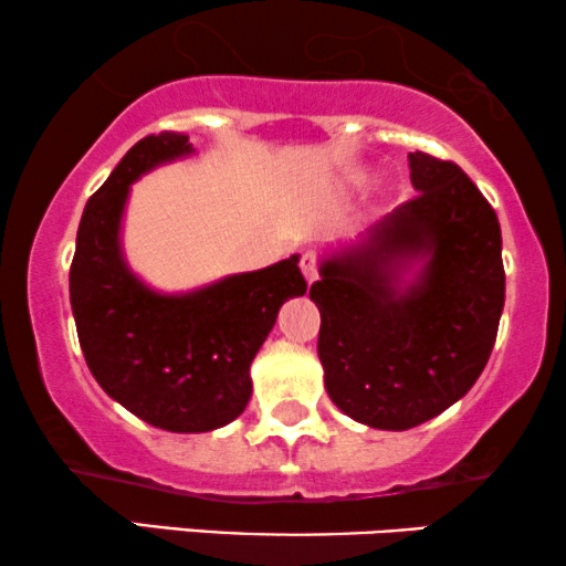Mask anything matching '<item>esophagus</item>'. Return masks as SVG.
I'll list each match as a JSON object with an SVG mask.
<instances>
[{"mask_svg": "<svg viewBox=\"0 0 566 566\" xmlns=\"http://www.w3.org/2000/svg\"><path fill=\"white\" fill-rule=\"evenodd\" d=\"M300 266H303V274H305V279L307 282H316L318 279V255L316 253H311V250H307V253H303V259H300Z\"/></svg>", "mask_w": 566, "mask_h": 566, "instance_id": "esophagus-1", "label": "esophagus"}]
</instances>
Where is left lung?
I'll return each instance as SVG.
<instances>
[{
	"mask_svg": "<svg viewBox=\"0 0 566 566\" xmlns=\"http://www.w3.org/2000/svg\"><path fill=\"white\" fill-rule=\"evenodd\" d=\"M407 161L418 196L321 261L311 287L328 397L381 431L426 423L468 395L504 311L496 211L454 161L423 151Z\"/></svg>",
	"mask_w": 566,
	"mask_h": 566,
	"instance_id": "8db88e82",
	"label": "left lung"
}]
</instances>
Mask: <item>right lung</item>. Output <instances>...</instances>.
Here are the masks:
<instances>
[{
    "label": "right lung",
    "mask_w": 566,
    "mask_h": 566,
    "mask_svg": "<svg viewBox=\"0 0 566 566\" xmlns=\"http://www.w3.org/2000/svg\"><path fill=\"white\" fill-rule=\"evenodd\" d=\"M190 154L182 133L135 143L85 203L70 266V303L93 378L125 410L171 433L213 431L245 410L250 363L284 300L307 290L300 255L182 295H161L133 274L119 242L130 185Z\"/></svg>",
    "instance_id": "right-lung-1"
}]
</instances>
